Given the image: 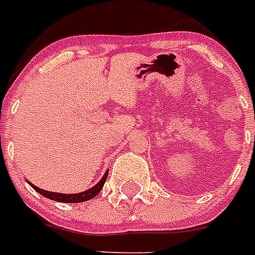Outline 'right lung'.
I'll return each instance as SVG.
<instances>
[{
    "mask_svg": "<svg viewBox=\"0 0 255 255\" xmlns=\"http://www.w3.org/2000/svg\"><path fill=\"white\" fill-rule=\"evenodd\" d=\"M108 171L105 172V174H104V176L101 178V180H100L97 184H95L89 189L84 191V192H79V193L50 192V191H46V189H42V188H39V187H36V185H34L32 183H30V182H27V183L31 185L32 188L35 189L36 192L40 193V195H43L44 197L50 199V200L59 201V203H83V201L91 200V199H93V197L99 195L100 191H101V188H103L104 184H105V180H107V176H108Z\"/></svg>",
    "mask_w": 255,
    "mask_h": 255,
    "instance_id": "right-lung-1",
    "label": "right lung"
}]
</instances>
